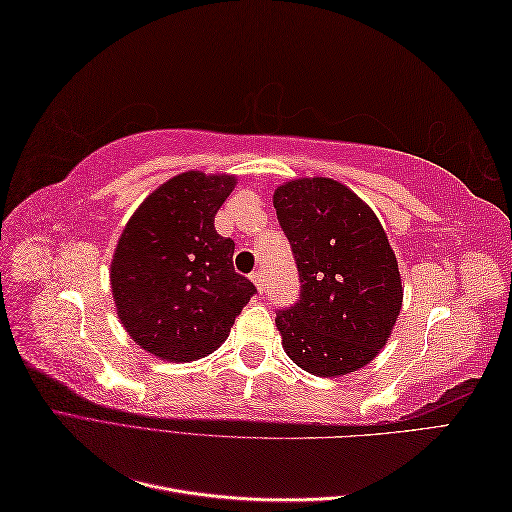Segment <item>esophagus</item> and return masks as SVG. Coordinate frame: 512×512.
Instances as JSON below:
<instances>
[{
	"label": "esophagus",
	"mask_w": 512,
	"mask_h": 512,
	"mask_svg": "<svg viewBox=\"0 0 512 512\" xmlns=\"http://www.w3.org/2000/svg\"><path fill=\"white\" fill-rule=\"evenodd\" d=\"M250 277H252V282H254V286L258 288V292H262V290H265V275H262L260 271H256V273H252Z\"/></svg>",
	"instance_id": "34e87169"
}]
</instances>
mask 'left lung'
Instances as JSON below:
<instances>
[{"instance_id": "obj_1", "label": "left lung", "mask_w": 512, "mask_h": 512, "mask_svg": "<svg viewBox=\"0 0 512 512\" xmlns=\"http://www.w3.org/2000/svg\"><path fill=\"white\" fill-rule=\"evenodd\" d=\"M273 207L301 277L299 303L275 318L284 352L322 378L365 367L389 342L404 301L397 258L376 213L329 177L277 185Z\"/></svg>"}]
</instances>
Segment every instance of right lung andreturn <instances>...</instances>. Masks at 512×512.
I'll use <instances>...</instances> for the list:
<instances>
[{"mask_svg":"<svg viewBox=\"0 0 512 512\" xmlns=\"http://www.w3.org/2000/svg\"><path fill=\"white\" fill-rule=\"evenodd\" d=\"M237 177L185 170L132 213L111 260L117 316L136 346L170 363L218 350L256 292L235 273V241L215 230V213Z\"/></svg>","mask_w":512,"mask_h":512,"instance_id":"obj_1","label":"right lung"}]
</instances>
